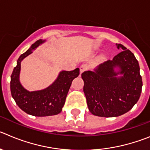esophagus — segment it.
I'll return each instance as SVG.
<instances>
[{"instance_id": "esophagus-1", "label": "esophagus", "mask_w": 150, "mask_h": 150, "mask_svg": "<svg viewBox=\"0 0 150 150\" xmlns=\"http://www.w3.org/2000/svg\"><path fill=\"white\" fill-rule=\"evenodd\" d=\"M79 69H80V73L84 72V71H87V70L88 69V64H83L80 66Z\"/></svg>"}]
</instances>
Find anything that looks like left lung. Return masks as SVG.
Segmentation results:
<instances>
[{
  "label": "left lung",
  "instance_id": "1",
  "mask_svg": "<svg viewBox=\"0 0 150 150\" xmlns=\"http://www.w3.org/2000/svg\"><path fill=\"white\" fill-rule=\"evenodd\" d=\"M121 51L100 64L95 71L82 74L83 91L88 109L99 117H117L128 112L137 103L142 89V78L138 60L123 45H117ZM120 68L115 72L114 68ZM118 74L122 76L117 78Z\"/></svg>",
  "mask_w": 150,
  "mask_h": 150
}]
</instances>
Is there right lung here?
<instances>
[{"instance_id":"obj_1","label":"right lung","mask_w":150,"mask_h":150,"mask_svg":"<svg viewBox=\"0 0 150 150\" xmlns=\"http://www.w3.org/2000/svg\"><path fill=\"white\" fill-rule=\"evenodd\" d=\"M44 42L41 39L36 41L29 50L21 55L17 65L12 71L10 81L11 94L16 104L27 114L36 117L52 116L60 113L72 81L79 74V68L71 71H63L53 84L47 88L31 92L26 90L19 81L21 62Z\"/></svg>"}]
</instances>
